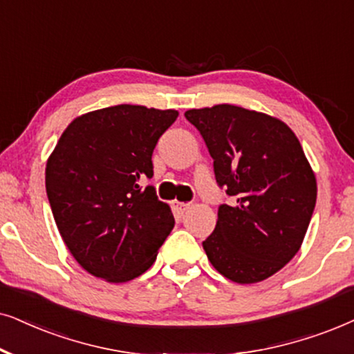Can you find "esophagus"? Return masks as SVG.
I'll return each mask as SVG.
<instances>
[{
  "label": "esophagus",
  "mask_w": 354,
  "mask_h": 354,
  "mask_svg": "<svg viewBox=\"0 0 354 354\" xmlns=\"http://www.w3.org/2000/svg\"><path fill=\"white\" fill-rule=\"evenodd\" d=\"M173 207L178 214H185V212L189 209V204H187V202H173Z\"/></svg>",
  "instance_id": "1"
}]
</instances>
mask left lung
<instances>
[{
    "label": "left lung",
    "mask_w": 354,
    "mask_h": 354,
    "mask_svg": "<svg viewBox=\"0 0 354 354\" xmlns=\"http://www.w3.org/2000/svg\"><path fill=\"white\" fill-rule=\"evenodd\" d=\"M214 158L216 185L233 196L202 243L212 266L236 283L272 277L299 251L317 197L315 176L285 122L234 105L189 110Z\"/></svg>",
    "instance_id": "1"
}]
</instances>
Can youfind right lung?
Returning a JSON list of instances; mask_svg holds the SVG:
<instances>
[{
    "instance_id": "add662e5",
    "label": "right lung",
    "mask_w": 354,
    "mask_h": 354,
    "mask_svg": "<svg viewBox=\"0 0 354 354\" xmlns=\"http://www.w3.org/2000/svg\"><path fill=\"white\" fill-rule=\"evenodd\" d=\"M178 111L116 105L71 122L48 158L46 196L61 238L88 273L122 283L150 268L174 226L149 180Z\"/></svg>"
}]
</instances>
